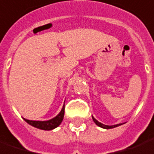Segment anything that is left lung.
<instances>
[{"label":"left lung","instance_id":"left-lung-1","mask_svg":"<svg viewBox=\"0 0 154 154\" xmlns=\"http://www.w3.org/2000/svg\"><path fill=\"white\" fill-rule=\"evenodd\" d=\"M92 119L93 120H94V122L96 124V125H98L99 127L100 128H105V129H109V128H114L115 127H118V126H119V125H122V124H124V123H123V124H114V125H105V124H102V123H100V122H99L98 120H96L92 116Z\"/></svg>","mask_w":154,"mask_h":154}]
</instances>
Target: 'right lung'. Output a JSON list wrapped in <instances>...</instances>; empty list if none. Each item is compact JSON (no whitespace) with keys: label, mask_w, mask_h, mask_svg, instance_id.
Segmentation results:
<instances>
[{"label":"right lung","mask_w":154,"mask_h":154,"mask_svg":"<svg viewBox=\"0 0 154 154\" xmlns=\"http://www.w3.org/2000/svg\"><path fill=\"white\" fill-rule=\"evenodd\" d=\"M64 114H65V103L62 107L61 110L59 114L53 119H51L50 120L45 121H35V120H29L26 119H24V120L26 123L33 126V127L36 128H40L42 130H52L54 129L55 128H57L60 124H61L64 119Z\"/></svg>","instance_id":"right-lung-1"}]
</instances>
